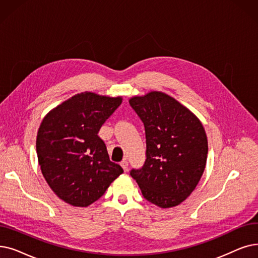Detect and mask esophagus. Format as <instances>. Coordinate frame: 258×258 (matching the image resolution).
<instances>
[{
    "instance_id": "esophagus-1",
    "label": "esophagus",
    "mask_w": 258,
    "mask_h": 258,
    "mask_svg": "<svg viewBox=\"0 0 258 258\" xmlns=\"http://www.w3.org/2000/svg\"><path fill=\"white\" fill-rule=\"evenodd\" d=\"M121 166H122V169L124 170L125 172L128 170V162H127V160L126 159H123L122 161H121Z\"/></svg>"
}]
</instances>
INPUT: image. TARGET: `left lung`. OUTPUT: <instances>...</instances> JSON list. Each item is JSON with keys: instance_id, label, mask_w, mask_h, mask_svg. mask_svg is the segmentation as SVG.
<instances>
[{"instance_id": "left-lung-1", "label": "left lung", "mask_w": 258, "mask_h": 258, "mask_svg": "<svg viewBox=\"0 0 258 258\" xmlns=\"http://www.w3.org/2000/svg\"><path fill=\"white\" fill-rule=\"evenodd\" d=\"M130 104L144 124L147 159L131 171L143 197L162 209L180 205L198 184L208 157L199 119L161 92L133 97Z\"/></svg>"}]
</instances>
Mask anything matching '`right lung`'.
Masks as SVG:
<instances>
[{"mask_svg": "<svg viewBox=\"0 0 258 258\" xmlns=\"http://www.w3.org/2000/svg\"><path fill=\"white\" fill-rule=\"evenodd\" d=\"M121 102V97L85 92L44 117L37 135L38 160L46 182L65 203L92 205L123 173L110 161L106 145L98 136Z\"/></svg>", "mask_w": 258, "mask_h": 258, "instance_id": "right-lung-1", "label": "right lung"}]
</instances>
